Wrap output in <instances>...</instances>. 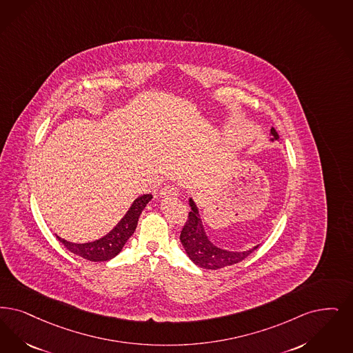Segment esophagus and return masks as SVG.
Masks as SVG:
<instances>
[{"label": "esophagus", "instance_id": "esophagus-1", "mask_svg": "<svg viewBox=\"0 0 353 353\" xmlns=\"http://www.w3.org/2000/svg\"><path fill=\"white\" fill-rule=\"evenodd\" d=\"M177 196H179V190L174 186H170V185L163 188L160 190V197L161 198L177 197Z\"/></svg>", "mask_w": 353, "mask_h": 353}]
</instances>
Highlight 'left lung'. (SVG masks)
Returning <instances> with one entry per match:
<instances>
[{
	"instance_id": "obj_1",
	"label": "left lung",
	"mask_w": 353,
	"mask_h": 353,
	"mask_svg": "<svg viewBox=\"0 0 353 353\" xmlns=\"http://www.w3.org/2000/svg\"><path fill=\"white\" fill-rule=\"evenodd\" d=\"M270 135H272L270 138L272 141L280 139L277 131L273 127L270 128ZM189 206L192 210L189 212V216L181 231L180 240L185 248V252L198 267L212 269V270L225 268L228 265L240 263L259 247V245H254L251 250H247V251H230V250L218 247L208 236L203 222L201 219L197 203L192 197L189 198Z\"/></svg>"
}]
</instances>
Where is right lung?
Wrapping results in <instances>:
<instances>
[{
  "mask_svg": "<svg viewBox=\"0 0 353 353\" xmlns=\"http://www.w3.org/2000/svg\"><path fill=\"white\" fill-rule=\"evenodd\" d=\"M151 199L152 194H144L137 198L131 203L125 216L115 225L113 230L99 240L89 243H72L68 240L61 239L57 235V238L60 243L64 244L68 251L81 256L89 261H109L122 251L127 240L131 238L138 226L141 212Z\"/></svg>",
  "mask_w": 353,
  "mask_h": 353,
  "instance_id": "1",
  "label": "right lung"
}]
</instances>
